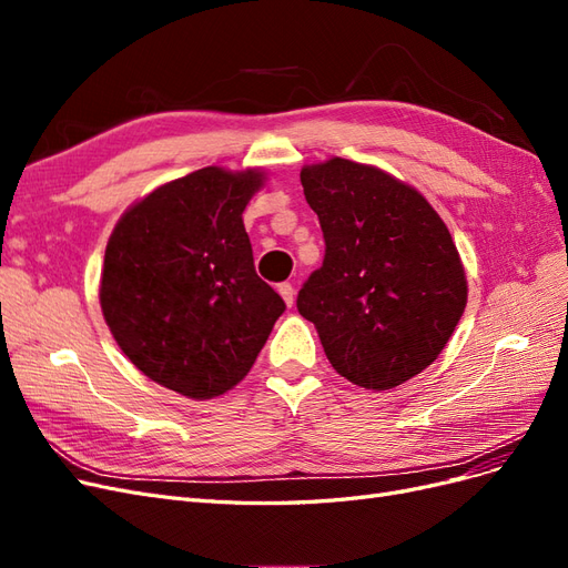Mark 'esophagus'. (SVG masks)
<instances>
[{"label": "esophagus", "mask_w": 568, "mask_h": 568, "mask_svg": "<svg viewBox=\"0 0 568 568\" xmlns=\"http://www.w3.org/2000/svg\"><path fill=\"white\" fill-rule=\"evenodd\" d=\"M277 288H280V294H282L284 303H286L288 307L294 305V301H296V288H294V284H291V282H282Z\"/></svg>", "instance_id": "obj_1"}]
</instances>
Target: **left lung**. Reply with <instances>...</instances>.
Segmentation results:
<instances>
[{
	"label": "left lung",
	"mask_w": 568,
	"mask_h": 568,
	"mask_svg": "<svg viewBox=\"0 0 568 568\" xmlns=\"http://www.w3.org/2000/svg\"><path fill=\"white\" fill-rule=\"evenodd\" d=\"M324 261L298 291L332 367L386 390L426 369L467 305L453 236L428 201L374 165L332 159L301 170Z\"/></svg>",
	"instance_id": "1"
}]
</instances>
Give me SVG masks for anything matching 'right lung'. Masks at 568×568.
<instances>
[{
  "label": "right lung",
  "instance_id": "right-lung-1",
  "mask_svg": "<svg viewBox=\"0 0 568 568\" xmlns=\"http://www.w3.org/2000/svg\"><path fill=\"white\" fill-rule=\"evenodd\" d=\"M261 184L257 170L201 168L134 203L109 239V329L136 369L186 398L242 382L286 311L255 274L242 220Z\"/></svg>",
  "mask_w": 568,
  "mask_h": 568
}]
</instances>
